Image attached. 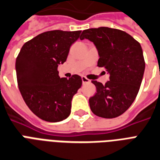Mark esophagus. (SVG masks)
Masks as SVG:
<instances>
[{"label": "esophagus", "mask_w": 160, "mask_h": 160, "mask_svg": "<svg viewBox=\"0 0 160 160\" xmlns=\"http://www.w3.org/2000/svg\"><path fill=\"white\" fill-rule=\"evenodd\" d=\"M82 83L83 84L88 83V82H90V80L87 78L86 77H82Z\"/></svg>", "instance_id": "esophagus-1"}]
</instances>
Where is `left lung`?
<instances>
[{
    "instance_id": "left-lung-1",
    "label": "left lung",
    "mask_w": 160,
    "mask_h": 160,
    "mask_svg": "<svg viewBox=\"0 0 160 160\" xmlns=\"http://www.w3.org/2000/svg\"><path fill=\"white\" fill-rule=\"evenodd\" d=\"M84 38L98 51V67L110 74L104 85L92 81L97 92L89 98L90 108L98 117H118L132 105L140 88L145 68L140 43L123 31L105 27L84 30L80 39Z\"/></svg>"
}]
</instances>
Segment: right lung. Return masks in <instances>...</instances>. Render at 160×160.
I'll list each match as a JSON object with an SVG mask.
<instances>
[{
	"mask_svg": "<svg viewBox=\"0 0 160 160\" xmlns=\"http://www.w3.org/2000/svg\"><path fill=\"white\" fill-rule=\"evenodd\" d=\"M82 31H48L22 46L16 60L17 79L26 104L39 118L60 122L71 112L72 99L82 86L74 74L60 78L58 64L66 62L70 47Z\"/></svg>",
	"mask_w": 160,
	"mask_h": 160,
	"instance_id": "obj_1",
	"label": "right lung"
}]
</instances>
